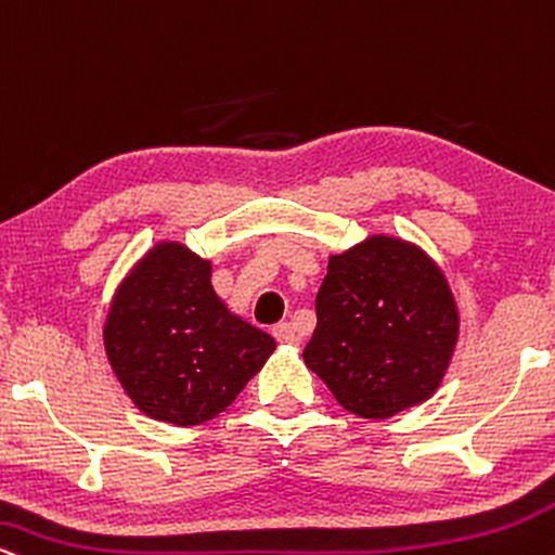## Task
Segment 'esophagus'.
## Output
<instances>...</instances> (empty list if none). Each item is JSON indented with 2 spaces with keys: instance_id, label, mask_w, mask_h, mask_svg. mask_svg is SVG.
Listing matches in <instances>:
<instances>
[{
  "instance_id": "obj_1",
  "label": "esophagus",
  "mask_w": 555,
  "mask_h": 555,
  "mask_svg": "<svg viewBox=\"0 0 555 555\" xmlns=\"http://www.w3.org/2000/svg\"><path fill=\"white\" fill-rule=\"evenodd\" d=\"M272 335H275V340L283 343V345H296L298 343L296 330H293V324H288V322H280L278 327L272 330Z\"/></svg>"
}]
</instances>
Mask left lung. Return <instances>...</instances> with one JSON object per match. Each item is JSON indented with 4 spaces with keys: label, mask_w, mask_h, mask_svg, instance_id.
Segmentation results:
<instances>
[{
    "label": "left lung",
    "mask_w": 555,
    "mask_h": 555,
    "mask_svg": "<svg viewBox=\"0 0 555 555\" xmlns=\"http://www.w3.org/2000/svg\"><path fill=\"white\" fill-rule=\"evenodd\" d=\"M457 337L441 267L405 238L371 233L330 257L304 361L348 413L382 421L441 387Z\"/></svg>",
    "instance_id": "obj_1"
}]
</instances>
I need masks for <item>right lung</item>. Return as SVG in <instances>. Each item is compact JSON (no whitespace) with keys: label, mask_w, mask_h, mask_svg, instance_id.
Returning <instances> with one entry per match:
<instances>
[{"label":"right lung","mask_w":555,"mask_h":555,"mask_svg":"<svg viewBox=\"0 0 555 555\" xmlns=\"http://www.w3.org/2000/svg\"><path fill=\"white\" fill-rule=\"evenodd\" d=\"M210 278V259L181 241H158L111 298L103 348L147 418L173 426L212 421L275 350V337L233 314Z\"/></svg>","instance_id":"1"}]
</instances>
